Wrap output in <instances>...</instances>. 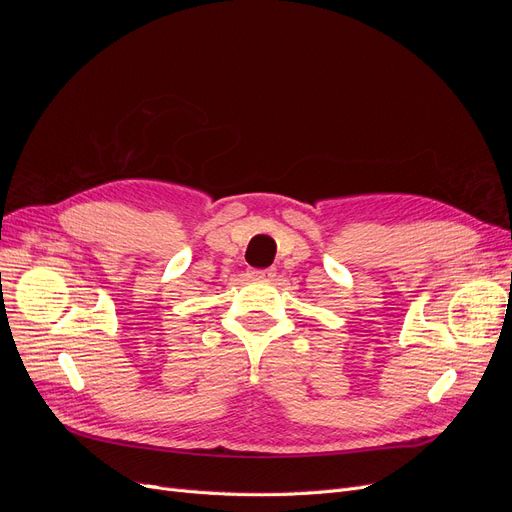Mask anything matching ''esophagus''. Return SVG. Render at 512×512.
<instances>
[{
    "mask_svg": "<svg viewBox=\"0 0 512 512\" xmlns=\"http://www.w3.org/2000/svg\"><path fill=\"white\" fill-rule=\"evenodd\" d=\"M273 275H275V269H252L250 271V277H254V280H271Z\"/></svg>",
    "mask_w": 512,
    "mask_h": 512,
    "instance_id": "esophagus-1",
    "label": "esophagus"
}]
</instances>
